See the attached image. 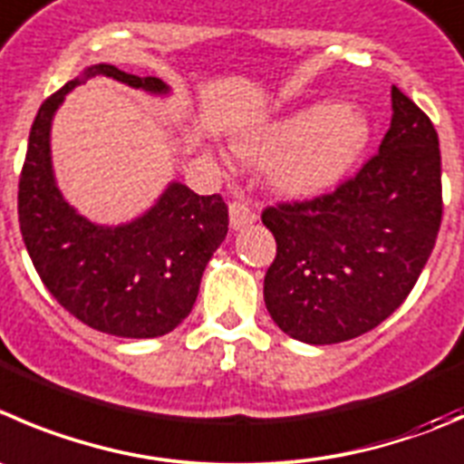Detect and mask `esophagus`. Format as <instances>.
Wrapping results in <instances>:
<instances>
[{
	"instance_id": "obj_1",
	"label": "esophagus",
	"mask_w": 464,
	"mask_h": 464,
	"mask_svg": "<svg viewBox=\"0 0 464 464\" xmlns=\"http://www.w3.org/2000/svg\"><path fill=\"white\" fill-rule=\"evenodd\" d=\"M228 219H231L233 228L249 227V224L256 219V210L251 208L246 201L236 199V201H231V204H228Z\"/></svg>"
}]
</instances>
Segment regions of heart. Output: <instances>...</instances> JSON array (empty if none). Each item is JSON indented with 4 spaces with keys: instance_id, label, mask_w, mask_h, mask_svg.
<instances>
[{
    "instance_id": "obj_1",
    "label": "heart",
    "mask_w": 464,
    "mask_h": 464,
    "mask_svg": "<svg viewBox=\"0 0 464 464\" xmlns=\"http://www.w3.org/2000/svg\"><path fill=\"white\" fill-rule=\"evenodd\" d=\"M367 142L365 120L344 106H313L272 122L237 142L245 159L269 163V177L287 195H314L335 183Z\"/></svg>"
}]
</instances>
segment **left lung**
I'll return each mask as SVG.
<instances>
[{"label":"left lung","mask_w":464,"mask_h":464,"mask_svg":"<svg viewBox=\"0 0 464 464\" xmlns=\"http://www.w3.org/2000/svg\"><path fill=\"white\" fill-rule=\"evenodd\" d=\"M379 154L335 190L263 210L276 258L265 304L276 326L335 344L379 326L415 287L442 222V160L430 118L392 85Z\"/></svg>","instance_id":"8db88e82"}]
</instances>
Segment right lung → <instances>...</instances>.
Instances as JSON below:
<instances>
[{
	"label": "right lung",
	"instance_id": "add662e5",
	"mask_svg": "<svg viewBox=\"0 0 464 464\" xmlns=\"http://www.w3.org/2000/svg\"><path fill=\"white\" fill-rule=\"evenodd\" d=\"M94 74L151 92L168 90L156 76L142 79L102 63L44 99L17 190L22 240L44 287L67 313L111 335L159 337L190 314L201 274L227 237L228 208L222 195L199 197L172 183L150 213L124 227H94L76 215L53 183L49 127L63 97Z\"/></svg>",
	"mask_w": 464,
	"mask_h": 464
}]
</instances>
